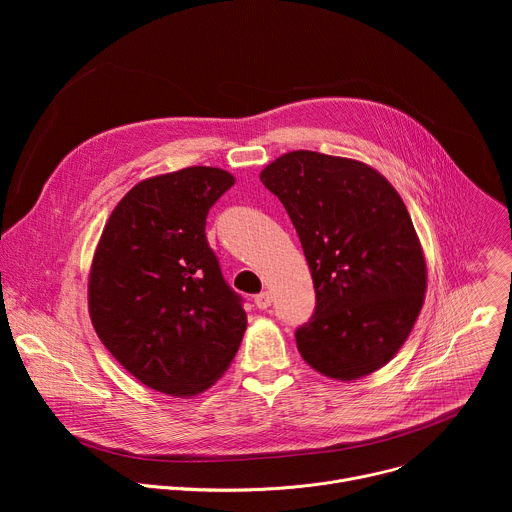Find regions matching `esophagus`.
Listing matches in <instances>:
<instances>
[{"mask_svg":"<svg viewBox=\"0 0 512 512\" xmlns=\"http://www.w3.org/2000/svg\"><path fill=\"white\" fill-rule=\"evenodd\" d=\"M271 302H273V296L269 294V291H261V294L255 296V306L259 310H267L271 306Z\"/></svg>","mask_w":512,"mask_h":512,"instance_id":"obj_1","label":"esophagus"}]
</instances>
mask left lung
<instances>
[{
  "label": "left lung",
  "mask_w": 512,
  "mask_h": 512,
  "mask_svg": "<svg viewBox=\"0 0 512 512\" xmlns=\"http://www.w3.org/2000/svg\"><path fill=\"white\" fill-rule=\"evenodd\" d=\"M308 259L316 308L296 330L318 373L352 381L381 369L407 340L425 294V259L395 188L373 168L289 152L261 172Z\"/></svg>",
  "instance_id": "1"
}]
</instances>
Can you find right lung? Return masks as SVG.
<instances>
[{
  "instance_id": "1",
  "label": "right lung",
  "mask_w": 512,
  "mask_h": 512,
  "mask_svg": "<svg viewBox=\"0 0 512 512\" xmlns=\"http://www.w3.org/2000/svg\"><path fill=\"white\" fill-rule=\"evenodd\" d=\"M235 178L194 166L139 182L103 229L89 310L107 350L143 385L196 395L235 358L247 314L206 241V216Z\"/></svg>"
}]
</instances>
